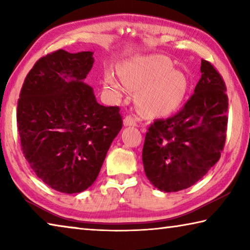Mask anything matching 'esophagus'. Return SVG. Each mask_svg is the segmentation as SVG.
I'll return each instance as SVG.
<instances>
[{"mask_svg":"<svg viewBox=\"0 0 250 250\" xmlns=\"http://www.w3.org/2000/svg\"><path fill=\"white\" fill-rule=\"evenodd\" d=\"M124 125L125 126H135L137 125V120L132 116H126L124 119Z\"/></svg>","mask_w":250,"mask_h":250,"instance_id":"obj_1","label":"esophagus"}]
</instances>
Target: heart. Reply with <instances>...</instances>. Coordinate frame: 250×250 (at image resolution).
Instances as JSON below:
<instances>
[{"mask_svg": "<svg viewBox=\"0 0 250 250\" xmlns=\"http://www.w3.org/2000/svg\"><path fill=\"white\" fill-rule=\"evenodd\" d=\"M120 77L126 88L141 90L137 95L138 108L146 117L170 115L184 98L188 82L184 74L172 69V62L161 55L135 56L120 67ZM111 71L104 75V87L117 97L125 86Z\"/></svg>", "mask_w": 250, "mask_h": 250, "instance_id": "obj_1", "label": "heart"}]
</instances>
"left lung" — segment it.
Instances as JSON below:
<instances>
[{
	"mask_svg": "<svg viewBox=\"0 0 250 250\" xmlns=\"http://www.w3.org/2000/svg\"><path fill=\"white\" fill-rule=\"evenodd\" d=\"M201 79L183 109L155 120L146 134L142 162L147 180L160 191L185 189L216 164L227 130L226 86L213 65L202 59Z\"/></svg>",
	"mask_w": 250,
	"mask_h": 250,
	"instance_id": "1",
	"label": "left lung"
}]
</instances>
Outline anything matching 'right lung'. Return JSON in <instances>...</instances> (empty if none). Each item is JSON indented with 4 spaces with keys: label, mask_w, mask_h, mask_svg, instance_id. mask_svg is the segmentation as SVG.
I'll return each instance as SVG.
<instances>
[{
    "label": "right lung",
    "mask_w": 250,
    "mask_h": 250,
    "mask_svg": "<svg viewBox=\"0 0 250 250\" xmlns=\"http://www.w3.org/2000/svg\"><path fill=\"white\" fill-rule=\"evenodd\" d=\"M92 55L59 49L42 57L25 78L18 104L25 159L45 184L66 194L94 184L122 128L119 107L97 103L83 83Z\"/></svg>",
    "instance_id": "right-lung-1"
}]
</instances>
